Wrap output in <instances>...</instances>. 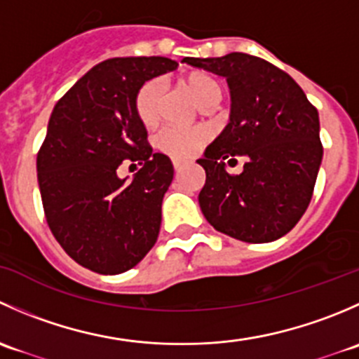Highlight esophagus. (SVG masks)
<instances>
[{"label": "esophagus", "mask_w": 359, "mask_h": 359, "mask_svg": "<svg viewBox=\"0 0 359 359\" xmlns=\"http://www.w3.org/2000/svg\"><path fill=\"white\" fill-rule=\"evenodd\" d=\"M173 168H175V172L179 173V172H180V168H182V165H180L179 161H173Z\"/></svg>", "instance_id": "1"}]
</instances>
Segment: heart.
<instances>
[{"instance_id":"obj_1","label":"heart","mask_w":359,"mask_h":359,"mask_svg":"<svg viewBox=\"0 0 359 359\" xmlns=\"http://www.w3.org/2000/svg\"><path fill=\"white\" fill-rule=\"evenodd\" d=\"M186 88L189 90L201 109L222 97V88L219 83L206 74H191L186 79ZM161 93L163 85L158 79L147 81L137 93L135 112L144 126H154L158 123ZM205 140L206 133L203 130H182L166 126L154 135V146L175 161H187L200 151Z\"/></svg>"}]
</instances>
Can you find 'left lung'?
<instances>
[{"mask_svg": "<svg viewBox=\"0 0 359 359\" xmlns=\"http://www.w3.org/2000/svg\"><path fill=\"white\" fill-rule=\"evenodd\" d=\"M182 62L222 76L231 90L229 123L198 159L206 173L203 215L234 240H280L313 198L323 159L316 107L287 72L259 57L234 52ZM234 156L248 158L240 176L225 170Z\"/></svg>", "mask_w": 359, "mask_h": 359, "instance_id": "8db88e82", "label": "left lung"}]
</instances>
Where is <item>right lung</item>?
Instances as JSON below:
<instances>
[{
    "instance_id": "1",
    "label": "right lung",
    "mask_w": 359,
    "mask_h": 359,
    "mask_svg": "<svg viewBox=\"0 0 359 359\" xmlns=\"http://www.w3.org/2000/svg\"><path fill=\"white\" fill-rule=\"evenodd\" d=\"M177 67L166 57L104 60L50 116L36 161L46 222L67 255L93 273H125L156 243L173 165L147 144L135 99L144 83ZM123 161L143 165L132 181L117 177Z\"/></svg>"
}]
</instances>
